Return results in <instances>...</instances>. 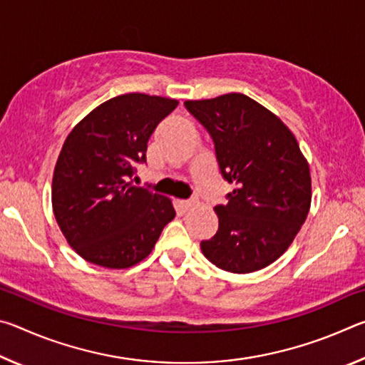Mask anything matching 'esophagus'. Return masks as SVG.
Returning a JSON list of instances; mask_svg holds the SVG:
<instances>
[{
  "label": "esophagus",
  "mask_w": 365,
  "mask_h": 365,
  "mask_svg": "<svg viewBox=\"0 0 365 365\" xmlns=\"http://www.w3.org/2000/svg\"><path fill=\"white\" fill-rule=\"evenodd\" d=\"M177 205H178V207H180V211L187 212V211H190V209L196 205V202H195V200H180V201L177 202Z\"/></svg>",
  "instance_id": "esophagus-1"
}]
</instances>
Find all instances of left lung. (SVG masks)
<instances>
[{"label":"left lung","mask_w":365,"mask_h":365,"mask_svg":"<svg viewBox=\"0 0 365 365\" xmlns=\"http://www.w3.org/2000/svg\"><path fill=\"white\" fill-rule=\"evenodd\" d=\"M214 141L222 177L235 185L214 207L219 230L201 251L219 269L250 274L277 261L311 207V174L294 135L242 93L185 101Z\"/></svg>","instance_id":"1"}]
</instances>
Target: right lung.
<instances>
[{"label":"right lung","mask_w":365,"mask_h":365,"mask_svg":"<svg viewBox=\"0 0 365 365\" xmlns=\"http://www.w3.org/2000/svg\"><path fill=\"white\" fill-rule=\"evenodd\" d=\"M169 98H110L67 135L53 175V211L61 232L85 261L127 269L150 255L175 217L169 197L132 187L146 163L148 140L177 108Z\"/></svg>","instance_id":"add662e5"}]
</instances>
